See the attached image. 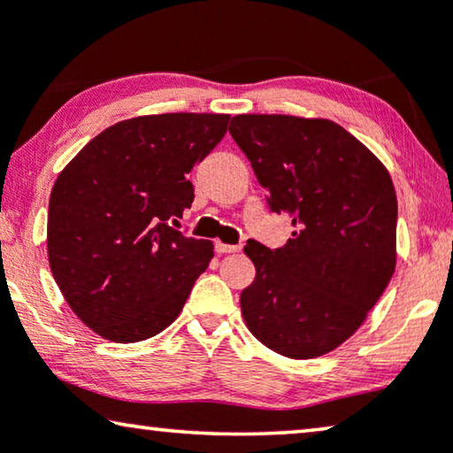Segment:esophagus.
Instances as JSON below:
<instances>
[{
    "instance_id": "1",
    "label": "esophagus",
    "mask_w": 453,
    "mask_h": 453,
    "mask_svg": "<svg viewBox=\"0 0 453 453\" xmlns=\"http://www.w3.org/2000/svg\"><path fill=\"white\" fill-rule=\"evenodd\" d=\"M214 250H216V253H237V251H241V245H226V243H222V241H216Z\"/></svg>"
}]
</instances>
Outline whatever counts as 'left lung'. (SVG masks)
Segmentation results:
<instances>
[{"mask_svg": "<svg viewBox=\"0 0 453 453\" xmlns=\"http://www.w3.org/2000/svg\"><path fill=\"white\" fill-rule=\"evenodd\" d=\"M228 132L268 191L270 212L293 222L278 250L247 241L256 280L241 293L245 324L282 357L326 355L358 330L394 274L389 173L330 119L237 115Z\"/></svg>", "mask_w": 453, "mask_h": 453, "instance_id": "1", "label": "left lung"}]
</instances>
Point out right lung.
Listing matches in <instances>:
<instances>
[{"instance_id": "right-lung-1", "label": "right lung", "mask_w": 453, "mask_h": 453, "mask_svg": "<svg viewBox=\"0 0 453 453\" xmlns=\"http://www.w3.org/2000/svg\"><path fill=\"white\" fill-rule=\"evenodd\" d=\"M231 117L165 113L115 123L59 173L49 200V265L72 311L119 344L181 313L212 241L171 226L194 202L188 179Z\"/></svg>"}]
</instances>
